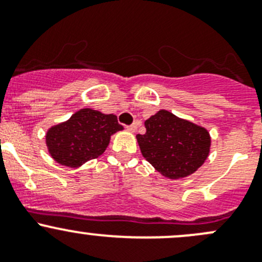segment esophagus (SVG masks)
I'll list each match as a JSON object with an SVG mask.
<instances>
[{
	"instance_id": "esophagus-1",
	"label": "esophagus",
	"mask_w": 262,
	"mask_h": 262,
	"mask_svg": "<svg viewBox=\"0 0 262 262\" xmlns=\"http://www.w3.org/2000/svg\"><path fill=\"white\" fill-rule=\"evenodd\" d=\"M137 126H139V122H134V123H132V125L127 126V130L131 131V132H135V131L137 130Z\"/></svg>"
}]
</instances>
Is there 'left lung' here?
Here are the masks:
<instances>
[{
  "label": "left lung",
  "instance_id": "8db88e82",
  "mask_svg": "<svg viewBox=\"0 0 262 262\" xmlns=\"http://www.w3.org/2000/svg\"><path fill=\"white\" fill-rule=\"evenodd\" d=\"M145 127L136 136L142 157L170 180L192 174L208 158L210 136L195 123L163 110L145 121Z\"/></svg>",
  "mask_w": 262,
  "mask_h": 262
}]
</instances>
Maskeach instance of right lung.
I'll use <instances>...</instances> for the list:
<instances>
[{
	"label": "right lung",
	"instance_id": "add662e5",
	"mask_svg": "<svg viewBox=\"0 0 262 262\" xmlns=\"http://www.w3.org/2000/svg\"><path fill=\"white\" fill-rule=\"evenodd\" d=\"M122 128L117 116L85 108L47 132V146L56 162L75 168L102 155L111 135Z\"/></svg>",
	"mask_w": 262,
	"mask_h": 262
}]
</instances>
